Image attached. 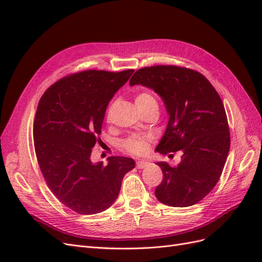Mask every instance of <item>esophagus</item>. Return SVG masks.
<instances>
[{"label":"esophagus","instance_id":"obj_1","mask_svg":"<svg viewBox=\"0 0 262 262\" xmlns=\"http://www.w3.org/2000/svg\"><path fill=\"white\" fill-rule=\"evenodd\" d=\"M147 165H148V163H147V162H144V161H139V162H137V167H138L139 169L145 168Z\"/></svg>","mask_w":262,"mask_h":262}]
</instances>
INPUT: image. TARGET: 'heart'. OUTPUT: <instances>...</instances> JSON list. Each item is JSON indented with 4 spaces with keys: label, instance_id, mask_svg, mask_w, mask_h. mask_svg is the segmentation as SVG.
I'll return each mask as SVG.
<instances>
[{
    "label": "heart",
    "instance_id": "heart-1",
    "mask_svg": "<svg viewBox=\"0 0 262 262\" xmlns=\"http://www.w3.org/2000/svg\"><path fill=\"white\" fill-rule=\"evenodd\" d=\"M136 106L138 110H143L150 107H158L155 97L148 92H142L137 95ZM149 142L150 138L148 136L136 134V136H131L130 138L126 139L124 141L123 146L126 152L137 156H142L147 152Z\"/></svg>",
    "mask_w": 262,
    "mask_h": 262
}]
</instances>
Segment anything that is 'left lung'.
I'll return each instance as SVG.
<instances>
[{
    "mask_svg": "<svg viewBox=\"0 0 262 262\" xmlns=\"http://www.w3.org/2000/svg\"><path fill=\"white\" fill-rule=\"evenodd\" d=\"M130 85L154 90L167 110V128L157 152L169 157L181 152L176 167L156 163L163 171V180L155 189L157 200L169 207H191L217 184L231 145L220 95L201 73L175 66L140 69Z\"/></svg>",
    "mask_w": 262,
    "mask_h": 262,
    "instance_id": "obj_1",
    "label": "left lung"
}]
</instances>
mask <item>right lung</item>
<instances>
[{
    "mask_svg": "<svg viewBox=\"0 0 262 262\" xmlns=\"http://www.w3.org/2000/svg\"><path fill=\"white\" fill-rule=\"evenodd\" d=\"M133 72L83 71L61 78L39 100L34 122L39 167L57 199L78 214L112 207L124 175L136 166L123 156L108 157L107 166L91 161L109 101Z\"/></svg>",
    "mask_w": 262,
    "mask_h": 262,
    "instance_id": "obj_1",
    "label": "right lung"
}]
</instances>
